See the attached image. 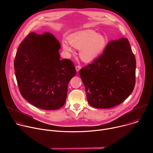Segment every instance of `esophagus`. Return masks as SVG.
<instances>
[{"label": "esophagus", "mask_w": 153, "mask_h": 153, "mask_svg": "<svg viewBox=\"0 0 153 153\" xmlns=\"http://www.w3.org/2000/svg\"><path fill=\"white\" fill-rule=\"evenodd\" d=\"M81 69V67L80 66V65H77V66L76 67V71L78 72Z\"/></svg>", "instance_id": "34e87169"}]
</instances>
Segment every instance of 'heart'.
<instances>
[{
  "label": "heart",
  "instance_id": "b5f03b06",
  "mask_svg": "<svg viewBox=\"0 0 153 153\" xmlns=\"http://www.w3.org/2000/svg\"><path fill=\"white\" fill-rule=\"evenodd\" d=\"M68 41L71 46L80 50V57L86 62L93 61L98 57L105 49L108 43L105 36L97 34L92 30L75 32L68 36ZM62 46L66 53H73V48L66 42L63 41Z\"/></svg>",
  "mask_w": 153,
  "mask_h": 153
}]
</instances>
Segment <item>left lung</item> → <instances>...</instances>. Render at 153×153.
<instances>
[{
  "label": "left lung",
  "mask_w": 153,
  "mask_h": 153,
  "mask_svg": "<svg viewBox=\"0 0 153 153\" xmlns=\"http://www.w3.org/2000/svg\"><path fill=\"white\" fill-rule=\"evenodd\" d=\"M136 67L128 39L110 41L102 55L79 71L89 104L110 108L122 103L134 88Z\"/></svg>",
  "instance_id": "obj_1"
}]
</instances>
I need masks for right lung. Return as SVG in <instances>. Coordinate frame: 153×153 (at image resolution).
I'll use <instances>...</instances> for the list:
<instances>
[{
  "instance_id": "right-lung-1",
  "label": "right lung",
  "mask_w": 153,
  "mask_h": 153,
  "mask_svg": "<svg viewBox=\"0 0 153 153\" xmlns=\"http://www.w3.org/2000/svg\"><path fill=\"white\" fill-rule=\"evenodd\" d=\"M60 48L53 34L30 33L15 56L14 71L22 96L43 110H57L65 104L68 84L76 74L71 60L60 59Z\"/></svg>"
}]
</instances>
